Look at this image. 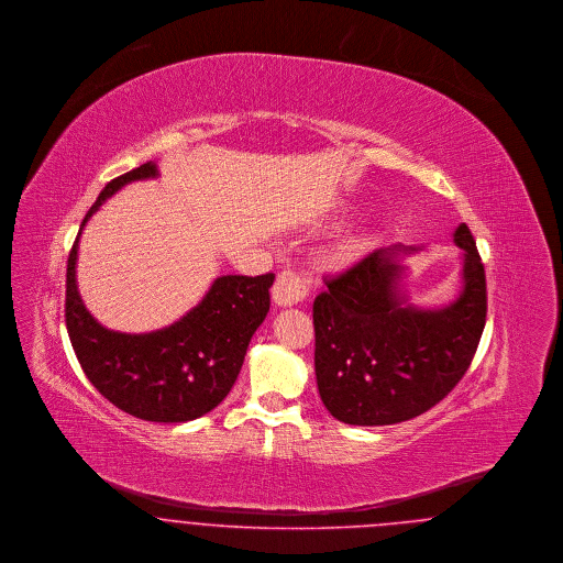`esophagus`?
<instances>
[{
  "label": "esophagus",
  "instance_id": "34e87169",
  "mask_svg": "<svg viewBox=\"0 0 563 563\" xmlns=\"http://www.w3.org/2000/svg\"><path fill=\"white\" fill-rule=\"evenodd\" d=\"M308 296V285L294 269H283L272 287V299L278 306H296Z\"/></svg>",
  "mask_w": 563,
  "mask_h": 563
}]
</instances>
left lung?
Listing matches in <instances>:
<instances>
[{"instance_id":"left-lung-1","label":"left lung","mask_w":563,"mask_h":563,"mask_svg":"<svg viewBox=\"0 0 563 563\" xmlns=\"http://www.w3.org/2000/svg\"><path fill=\"white\" fill-rule=\"evenodd\" d=\"M462 291L444 308L406 303L399 264L419 246L378 249L328 278L312 306L317 387L331 417L349 426H394L428 412L472 364L485 330V265L467 225Z\"/></svg>"}]
</instances>
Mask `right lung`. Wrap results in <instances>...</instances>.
<instances>
[{
  "instance_id": "add662e5",
  "label": "right lung",
  "mask_w": 563,
  "mask_h": 563,
  "mask_svg": "<svg viewBox=\"0 0 563 563\" xmlns=\"http://www.w3.org/2000/svg\"><path fill=\"white\" fill-rule=\"evenodd\" d=\"M155 176V162L142 164L110 180L89 208L67 260L66 325L82 372L108 401L144 421L185 423L230 394L269 310L274 274L219 276L196 308L164 330L123 333L100 325L76 287L80 233L121 187Z\"/></svg>"
}]
</instances>
